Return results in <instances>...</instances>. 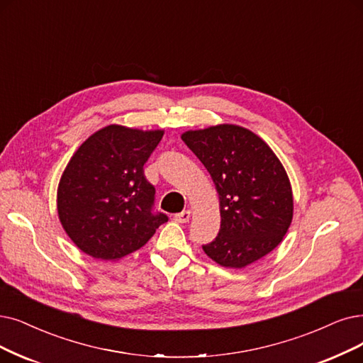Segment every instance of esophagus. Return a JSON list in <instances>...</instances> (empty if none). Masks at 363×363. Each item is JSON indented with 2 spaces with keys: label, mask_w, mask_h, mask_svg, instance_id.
Returning a JSON list of instances; mask_svg holds the SVG:
<instances>
[{
  "label": "esophagus",
  "mask_w": 363,
  "mask_h": 363,
  "mask_svg": "<svg viewBox=\"0 0 363 363\" xmlns=\"http://www.w3.org/2000/svg\"><path fill=\"white\" fill-rule=\"evenodd\" d=\"M189 219H191V210H183L182 213L174 216V220L179 223H186V222H189Z\"/></svg>",
  "instance_id": "34e87169"
}]
</instances>
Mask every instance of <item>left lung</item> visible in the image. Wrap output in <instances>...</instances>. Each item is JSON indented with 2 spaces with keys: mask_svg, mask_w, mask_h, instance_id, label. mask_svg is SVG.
<instances>
[{
  "mask_svg": "<svg viewBox=\"0 0 363 363\" xmlns=\"http://www.w3.org/2000/svg\"><path fill=\"white\" fill-rule=\"evenodd\" d=\"M182 140L204 164L220 201V230L202 245L214 262L244 268L281 242L294 217L287 174L268 144L237 125L187 131Z\"/></svg>",
  "mask_w": 363,
  "mask_h": 363,
  "instance_id": "8db88e82",
  "label": "left lung"
}]
</instances>
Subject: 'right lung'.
<instances>
[{
    "label": "right lung",
    "mask_w": 363,
    "mask_h": 363,
    "mask_svg": "<svg viewBox=\"0 0 363 363\" xmlns=\"http://www.w3.org/2000/svg\"><path fill=\"white\" fill-rule=\"evenodd\" d=\"M164 131L108 125L72 155L57 187V214L77 247L116 260L143 247L168 216L155 211L144 164Z\"/></svg>",
    "instance_id": "right-lung-1"
}]
</instances>
